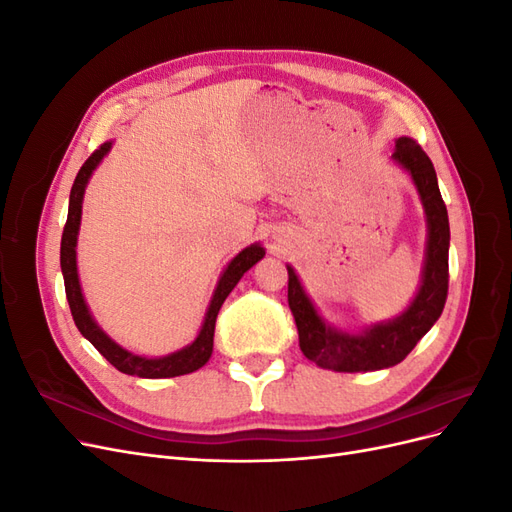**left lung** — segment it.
Returning <instances> with one entry per match:
<instances>
[{
  "label": "left lung",
  "instance_id": "obj_1",
  "mask_svg": "<svg viewBox=\"0 0 512 512\" xmlns=\"http://www.w3.org/2000/svg\"><path fill=\"white\" fill-rule=\"evenodd\" d=\"M393 160L408 170L427 215L423 282L401 316L371 324L361 333L329 327L305 294L297 273L288 267V305L297 322L299 346L309 361L333 371H376L401 363L442 314L448 294V213L438 177L427 153L408 136L397 138Z\"/></svg>",
  "mask_w": 512,
  "mask_h": 512
}]
</instances>
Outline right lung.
<instances>
[{"mask_svg":"<svg viewBox=\"0 0 512 512\" xmlns=\"http://www.w3.org/2000/svg\"><path fill=\"white\" fill-rule=\"evenodd\" d=\"M111 145L113 143H104L94 153H91V156L85 160V164L81 166L79 175H76L74 185L70 190L68 220L64 226V235H61L59 260H61V273H64L66 297H68L74 324H76V329L81 331V335L85 339H89V342L94 344V348L104 356V359L113 367H117L121 374L138 376V378H175V376H183V374H192V371L200 369L211 359L215 318H218L222 303L226 301L230 290L237 286L243 273L250 271L256 262L265 256V250H262L260 243H254L250 247H245L243 252H239L228 262V267L224 269L218 286H215L203 327H200V333L196 335V339L190 346H185L173 354L158 356V359H147V356L132 354L126 348L115 344L113 339L98 327L94 316L89 314V307L85 303L81 282H79V271H76V237H79V226H81L83 194H85L91 173H94L96 166L102 162L106 153L111 151Z\"/></svg>","mask_w":512,"mask_h":512,"instance_id":"obj_1","label":"right lung"}]
</instances>
